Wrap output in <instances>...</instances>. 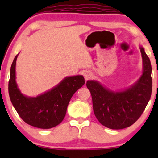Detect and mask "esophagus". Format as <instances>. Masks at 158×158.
<instances>
[{
  "instance_id": "34e87169",
  "label": "esophagus",
  "mask_w": 158,
  "mask_h": 158,
  "mask_svg": "<svg viewBox=\"0 0 158 158\" xmlns=\"http://www.w3.org/2000/svg\"><path fill=\"white\" fill-rule=\"evenodd\" d=\"M83 76H84L85 80H88V79H90V78L92 77L93 74H92V73L90 71L85 70V71H84V73H83Z\"/></svg>"
}]
</instances>
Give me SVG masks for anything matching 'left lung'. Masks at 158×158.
Listing matches in <instances>:
<instances>
[{"label": "left lung", "mask_w": 158, "mask_h": 158, "mask_svg": "<svg viewBox=\"0 0 158 158\" xmlns=\"http://www.w3.org/2000/svg\"><path fill=\"white\" fill-rule=\"evenodd\" d=\"M139 50L143 61L142 75L128 88L113 90L99 81H87L94 114L102 126L110 129H122L134 124L144 111L151 97V62L140 45Z\"/></svg>", "instance_id": "1"}]
</instances>
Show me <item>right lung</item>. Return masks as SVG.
<instances>
[{"label": "right lung", "instance_id": "add662e5", "mask_svg": "<svg viewBox=\"0 0 158 158\" xmlns=\"http://www.w3.org/2000/svg\"><path fill=\"white\" fill-rule=\"evenodd\" d=\"M18 56L10 69L9 94L11 102L27 124L44 129L53 128L64 119L72 96L85 84L84 77L81 75L67 77L48 91L37 97H28L21 93L16 82Z\"/></svg>", "mask_w": 158, "mask_h": 158}]
</instances>
